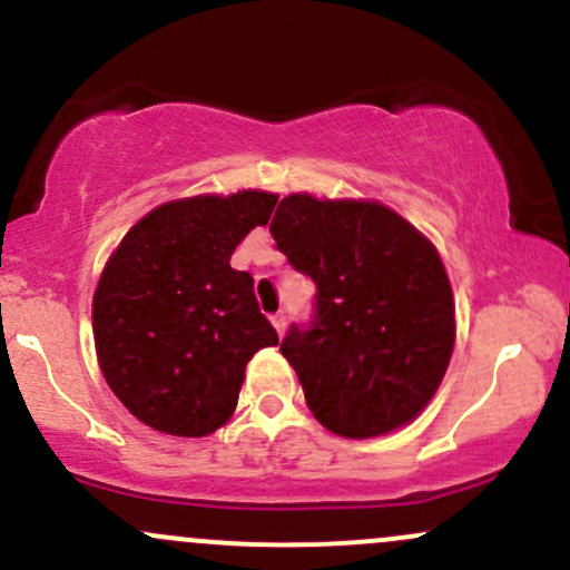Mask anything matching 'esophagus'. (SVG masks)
I'll use <instances>...</instances> for the list:
<instances>
[{"label":"esophagus","instance_id":"obj_1","mask_svg":"<svg viewBox=\"0 0 570 570\" xmlns=\"http://www.w3.org/2000/svg\"><path fill=\"white\" fill-rule=\"evenodd\" d=\"M272 323H274V328H277V334L283 336L285 334V326H287V315H285V312H277V315L272 317Z\"/></svg>","mask_w":570,"mask_h":570}]
</instances>
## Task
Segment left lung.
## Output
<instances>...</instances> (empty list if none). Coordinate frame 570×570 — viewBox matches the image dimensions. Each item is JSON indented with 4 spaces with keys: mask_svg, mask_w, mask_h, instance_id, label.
I'll list each match as a JSON object with an SVG mask.
<instances>
[{
    "mask_svg": "<svg viewBox=\"0 0 570 570\" xmlns=\"http://www.w3.org/2000/svg\"><path fill=\"white\" fill-rule=\"evenodd\" d=\"M279 253L315 283L307 326H291V361L317 421L340 438L405 426L432 400L454 353V293L438 249L377 200H279Z\"/></svg>",
    "mask_w": 570,
    "mask_h": 570,
    "instance_id": "1",
    "label": "left lung"
}]
</instances>
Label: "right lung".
Returning <instances> with one entry per match:
<instances>
[{
  "label": "right lung",
  "instance_id": "add662e5",
  "mask_svg": "<svg viewBox=\"0 0 570 570\" xmlns=\"http://www.w3.org/2000/svg\"><path fill=\"white\" fill-rule=\"evenodd\" d=\"M277 195L242 189L170 200L138 219L91 302L106 383L151 430L204 438L234 415L247 361L277 345L253 277L230 268Z\"/></svg>",
  "mask_w": 570,
  "mask_h": 570
}]
</instances>
